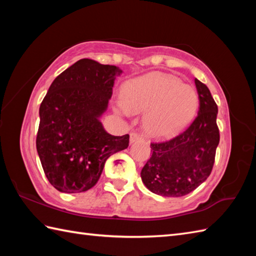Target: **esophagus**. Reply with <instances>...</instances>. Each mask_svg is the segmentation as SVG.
Masks as SVG:
<instances>
[{
  "instance_id": "34e87169",
  "label": "esophagus",
  "mask_w": 256,
  "mask_h": 256,
  "mask_svg": "<svg viewBox=\"0 0 256 256\" xmlns=\"http://www.w3.org/2000/svg\"><path fill=\"white\" fill-rule=\"evenodd\" d=\"M140 138H142V135L138 132H132L131 134H130V140H131V143L135 142V140H138Z\"/></svg>"
}]
</instances>
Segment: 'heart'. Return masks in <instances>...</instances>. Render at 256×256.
Returning a JSON list of instances; mask_svg holds the SVG:
<instances>
[{
  "mask_svg": "<svg viewBox=\"0 0 256 256\" xmlns=\"http://www.w3.org/2000/svg\"><path fill=\"white\" fill-rule=\"evenodd\" d=\"M123 100L116 108L123 113L145 112L144 128L154 138H166L186 126L197 113L198 94L174 76L150 74L133 79L122 88Z\"/></svg>",
  "mask_w": 256,
  "mask_h": 256,
  "instance_id": "heart-1",
  "label": "heart"
}]
</instances>
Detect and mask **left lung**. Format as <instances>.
<instances>
[{
    "label": "left lung",
    "mask_w": 256,
    "mask_h": 256,
    "mask_svg": "<svg viewBox=\"0 0 256 256\" xmlns=\"http://www.w3.org/2000/svg\"><path fill=\"white\" fill-rule=\"evenodd\" d=\"M198 116L177 136L153 142L152 156L140 172L144 184L162 197H182L198 188L211 174L220 140L218 106L204 84L194 79Z\"/></svg>",
    "instance_id": "1"
}]
</instances>
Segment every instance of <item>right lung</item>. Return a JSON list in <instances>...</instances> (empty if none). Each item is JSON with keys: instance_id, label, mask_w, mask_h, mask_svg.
Segmentation results:
<instances>
[{"instance_id": "obj_1", "label": "right lung", "mask_w": 256, "mask_h": 256, "mask_svg": "<svg viewBox=\"0 0 256 256\" xmlns=\"http://www.w3.org/2000/svg\"><path fill=\"white\" fill-rule=\"evenodd\" d=\"M122 70L80 59L52 81L40 108L36 148L45 175L62 192L91 189L106 160L128 146L130 135L113 136L99 118Z\"/></svg>"}]
</instances>
